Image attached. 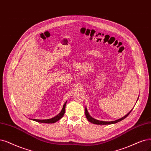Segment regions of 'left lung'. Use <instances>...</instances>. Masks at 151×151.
Wrapping results in <instances>:
<instances>
[{
  "instance_id": "left-lung-1",
  "label": "left lung",
  "mask_w": 151,
  "mask_h": 151,
  "mask_svg": "<svg viewBox=\"0 0 151 151\" xmlns=\"http://www.w3.org/2000/svg\"><path fill=\"white\" fill-rule=\"evenodd\" d=\"M138 100V99H137ZM132 109H131L132 111ZM131 111H130L129 113H128L126 115H125L124 117H122V118H120L119 119H117L116 121H99V120H97V119H95L93 118L90 115V114H89V113L88 112V110H87V108H86H86H85V115H86V117L87 119L91 122V123L93 124H100V125H104V124H115V123H117V122H118L122 120H123L124 119H125L126 117L129 115L130 114V113L131 112Z\"/></svg>"
}]
</instances>
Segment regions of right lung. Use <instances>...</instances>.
Wrapping results in <instances>:
<instances>
[{
	"instance_id": "1",
	"label": "right lung",
	"mask_w": 151,
	"mask_h": 151,
	"mask_svg": "<svg viewBox=\"0 0 151 151\" xmlns=\"http://www.w3.org/2000/svg\"><path fill=\"white\" fill-rule=\"evenodd\" d=\"M66 102L64 104L62 109H61V112L56 116H55L54 118H52L51 119H31L33 121H35L38 122H42V123H54V122L58 121L60 120L62 117L63 116L65 112V106H66Z\"/></svg>"
}]
</instances>
